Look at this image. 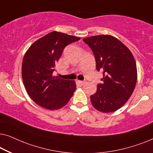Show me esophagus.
Masks as SVG:
<instances>
[{"label":"esophagus","mask_w":153,"mask_h":153,"mask_svg":"<svg viewBox=\"0 0 153 153\" xmlns=\"http://www.w3.org/2000/svg\"><path fill=\"white\" fill-rule=\"evenodd\" d=\"M78 83L80 84L81 86H82V85H84V84H85L86 82H85V81H82V80H78Z\"/></svg>","instance_id":"34e87169"}]
</instances>
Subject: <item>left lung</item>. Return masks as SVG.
<instances>
[{
  "label": "left lung",
  "instance_id": "left-lung-1",
  "mask_svg": "<svg viewBox=\"0 0 153 153\" xmlns=\"http://www.w3.org/2000/svg\"><path fill=\"white\" fill-rule=\"evenodd\" d=\"M83 41L94 54L96 69L103 74L96 93L91 95L92 105L103 113L117 111L135 89L137 77L135 58L127 47L113 36H91Z\"/></svg>",
  "mask_w": 153,
  "mask_h": 153
}]
</instances>
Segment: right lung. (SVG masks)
Returning <instances> with one entry per match:
<instances>
[{
  "label": "right lung",
  "mask_w": 153,
  "mask_h": 153,
  "mask_svg": "<svg viewBox=\"0 0 153 153\" xmlns=\"http://www.w3.org/2000/svg\"><path fill=\"white\" fill-rule=\"evenodd\" d=\"M80 38L52 31L33 43L25 54L22 77L29 97L49 110L65 106L76 89V82L52 76L65 48Z\"/></svg>",
  "instance_id": "right-lung-1"
}]
</instances>
